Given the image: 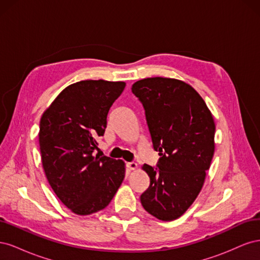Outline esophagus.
<instances>
[{
    "mask_svg": "<svg viewBox=\"0 0 260 260\" xmlns=\"http://www.w3.org/2000/svg\"><path fill=\"white\" fill-rule=\"evenodd\" d=\"M127 167L130 169V170H135L138 168V164L135 162V161H131V162H128L127 164Z\"/></svg>",
    "mask_w": 260,
    "mask_h": 260,
    "instance_id": "esophagus-1",
    "label": "esophagus"
}]
</instances>
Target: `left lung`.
I'll list each match as a JSON object with an SVG mask.
<instances>
[{
    "instance_id": "obj_1",
    "label": "left lung",
    "mask_w": 260,
    "mask_h": 260,
    "mask_svg": "<svg viewBox=\"0 0 260 260\" xmlns=\"http://www.w3.org/2000/svg\"><path fill=\"white\" fill-rule=\"evenodd\" d=\"M142 103L156 168L144 164L149 186L141 195L144 209L162 221L182 216L200 194L215 152L214 118L190 84L171 78H146L132 85Z\"/></svg>"
}]
</instances>
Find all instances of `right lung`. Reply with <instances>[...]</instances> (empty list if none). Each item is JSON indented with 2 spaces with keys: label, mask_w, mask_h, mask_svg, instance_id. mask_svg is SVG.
<instances>
[{
  "label": "right lung",
  "mask_w": 260,
  "mask_h": 260,
  "mask_svg": "<svg viewBox=\"0 0 260 260\" xmlns=\"http://www.w3.org/2000/svg\"><path fill=\"white\" fill-rule=\"evenodd\" d=\"M122 81L84 80L68 85L40 120L42 166L54 193L77 215L104 209L124 178V162L93 156L104 136L107 114L120 96Z\"/></svg>",
  "instance_id": "1"
}]
</instances>
